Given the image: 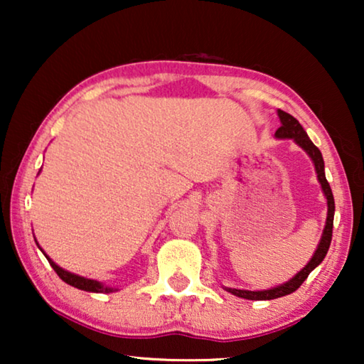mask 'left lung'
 <instances>
[{
    "label": "left lung",
    "instance_id": "1",
    "mask_svg": "<svg viewBox=\"0 0 364 364\" xmlns=\"http://www.w3.org/2000/svg\"><path fill=\"white\" fill-rule=\"evenodd\" d=\"M278 117H280L282 126L277 129L275 137L277 139H293L298 146H300L303 151H305L310 159L315 164V171H316V177L318 182L321 183L323 193H325L326 202H328V215H326V225L325 230H323L321 240L318 243L315 253H313L311 260L306 263L305 267L301 268L300 272L296 273L295 277L290 278L287 283H282L275 288H270V290H262V291H250V290H238V288H225L228 293L232 295L240 296V298H247V300H275V298L290 295L298 288L301 287V283L306 280L308 275L315 270V268L320 265L323 262V258L326 257L328 248H330L331 243V237H333V217H335V198H333V192L330 183H328L326 177H325V162H323V156L315 144L310 141L308 134L305 132V129L301 127V124L296 121L295 117L290 116V114L278 109Z\"/></svg>",
    "mask_w": 364,
    "mask_h": 364
}]
</instances>
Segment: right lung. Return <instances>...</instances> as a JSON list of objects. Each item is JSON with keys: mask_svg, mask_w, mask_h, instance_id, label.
Listing matches in <instances>:
<instances>
[{"mask_svg": "<svg viewBox=\"0 0 364 364\" xmlns=\"http://www.w3.org/2000/svg\"><path fill=\"white\" fill-rule=\"evenodd\" d=\"M38 245V242H36ZM39 247V245H38ZM41 248V247H39ZM43 252V250H41ZM44 253V252H43ZM44 257L48 258L49 265L53 267V270L58 273V277L61 278L63 282H66L68 285H71L74 288H79V290H84V291H92V293H112V291H117V288H111V287H106L102 285L101 282L97 280H91V278H84V277H79L76 275V273H71L68 270H64V268H61L59 265H56L51 258H49L46 253H44Z\"/></svg>", "mask_w": 364, "mask_h": 364, "instance_id": "right-lung-1", "label": "right lung"}]
</instances>
